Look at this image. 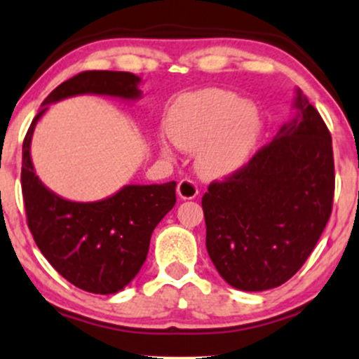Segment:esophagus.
<instances>
[{
    "instance_id": "esophagus-1",
    "label": "esophagus",
    "mask_w": 359,
    "mask_h": 359,
    "mask_svg": "<svg viewBox=\"0 0 359 359\" xmlns=\"http://www.w3.org/2000/svg\"><path fill=\"white\" fill-rule=\"evenodd\" d=\"M176 193L181 199H194L198 196V184L191 180H181L176 186Z\"/></svg>"
}]
</instances>
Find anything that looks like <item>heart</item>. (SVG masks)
<instances>
[{"instance_id": "1", "label": "heart", "mask_w": 359, "mask_h": 359, "mask_svg": "<svg viewBox=\"0 0 359 359\" xmlns=\"http://www.w3.org/2000/svg\"><path fill=\"white\" fill-rule=\"evenodd\" d=\"M165 130L176 147L194 151L201 175L222 178L239 171L257 150L264 132L262 111L236 92L206 87L180 95L165 118ZM163 155L170 156L161 142Z\"/></svg>"}]
</instances>
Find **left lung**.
<instances>
[{"instance_id": "left-lung-1", "label": "left lung", "mask_w": 359, "mask_h": 359, "mask_svg": "<svg viewBox=\"0 0 359 359\" xmlns=\"http://www.w3.org/2000/svg\"><path fill=\"white\" fill-rule=\"evenodd\" d=\"M293 109L249 165L203 196L208 254L237 290H269L295 276L332 214V135L300 88Z\"/></svg>"}]
</instances>
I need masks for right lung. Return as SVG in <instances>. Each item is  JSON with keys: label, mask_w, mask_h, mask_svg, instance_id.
I'll return each mask as SVG.
<instances>
[{"label": "right lung", "mask_w": 359, "mask_h": 359, "mask_svg": "<svg viewBox=\"0 0 359 359\" xmlns=\"http://www.w3.org/2000/svg\"><path fill=\"white\" fill-rule=\"evenodd\" d=\"M142 79L132 72L87 71L55 87L41 105L22 143L21 186L27 226L48 262L72 285L110 295L137 277L151 232L176 203V183L127 184L111 196L77 203L50 191L36 175L31 140L49 105L76 95L138 100Z\"/></svg>", "instance_id": "add662e5"}]
</instances>
